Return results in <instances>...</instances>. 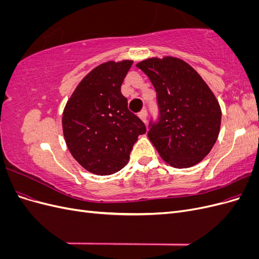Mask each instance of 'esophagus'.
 <instances>
[{
	"mask_svg": "<svg viewBox=\"0 0 259 259\" xmlns=\"http://www.w3.org/2000/svg\"><path fill=\"white\" fill-rule=\"evenodd\" d=\"M138 116L140 117V119L143 120V122H147V110L146 109H144V110H142L139 112V114H138Z\"/></svg>",
	"mask_w": 259,
	"mask_h": 259,
	"instance_id": "34e87169",
	"label": "esophagus"
}]
</instances>
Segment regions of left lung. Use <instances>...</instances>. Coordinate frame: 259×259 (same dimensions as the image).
I'll list each match as a JSON object with an SVG mask.
<instances>
[{"label": "left lung", "mask_w": 259, "mask_h": 259, "mask_svg": "<svg viewBox=\"0 0 259 259\" xmlns=\"http://www.w3.org/2000/svg\"><path fill=\"white\" fill-rule=\"evenodd\" d=\"M156 92L160 117L148 137L161 158L176 168L201 162L215 145L222 109L202 76L177 57H151L136 65Z\"/></svg>", "instance_id": "obj_1"}]
</instances>
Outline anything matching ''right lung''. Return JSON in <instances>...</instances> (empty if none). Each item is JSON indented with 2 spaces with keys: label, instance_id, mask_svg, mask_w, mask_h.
<instances>
[{
  "label": "right lung",
  "instance_id": "add662e5",
  "mask_svg": "<svg viewBox=\"0 0 259 259\" xmlns=\"http://www.w3.org/2000/svg\"><path fill=\"white\" fill-rule=\"evenodd\" d=\"M133 60L106 61L77 84L62 113L70 153L93 174L105 176L126 165L133 146L146 126L127 108L121 85Z\"/></svg>",
  "mask_w": 259,
  "mask_h": 259
}]
</instances>
